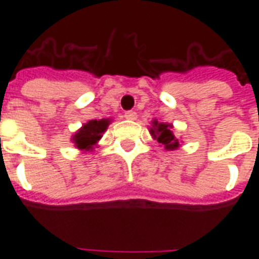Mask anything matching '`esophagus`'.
I'll return each mask as SVG.
<instances>
[{"instance_id":"esophagus-1","label":"esophagus","mask_w":259,"mask_h":259,"mask_svg":"<svg viewBox=\"0 0 259 259\" xmlns=\"http://www.w3.org/2000/svg\"><path fill=\"white\" fill-rule=\"evenodd\" d=\"M124 118L129 119V120H136L137 118V113L135 111H127V112H124Z\"/></svg>"}]
</instances>
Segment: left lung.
Listing matches in <instances>:
<instances>
[{
  "instance_id": "8db88e82",
  "label": "left lung",
  "mask_w": 259,
  "mask_h": 259,
  "mask_svg": "<svg viewBox=\"0 0 259 259\" xmlns=\"http://www.w3.org/2000/svg\"><path fill=\"white\" fill-rule=\"evenodd\" d=\"M150 133H151L152 139L157 140L159 146H163L165 150L174 151V150L179 148L180 141L174 135V124L158 122L157 119H154L151 122Z\"/></svg>"
}]
</instances>
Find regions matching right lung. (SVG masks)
<instances>
[{"instance_id": "right-lung-1", "label": "right lung", "mask_w": 259, "mask_h": 259, "mask_svg": "<svg viewBox=\"0 0 259 259\" xmlns=\"http://www.w3.org/2000/svg\"><path fill=\"white\" fill-rule=\"evenodd\" d=\"M112 119H93L89 120L80 127L73 136H72V143L74 147L80 151H93L98 143L101 140L102 135L105 133L108 126L111 123Z\"/></svg>"}]
</instances>
